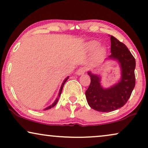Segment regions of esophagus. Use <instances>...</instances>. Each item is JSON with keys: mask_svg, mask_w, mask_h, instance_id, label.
I'll return each instance as SVG.
<instances>
[{"mask_svg": "<svg viewBox=\"0 0 148 148\" xmlns=\"http://www.w3.org/2000/svg\"><path fill=\"white\" fill-rule=\"evenodd\" d=\"M86 67H80V68L76 71V74L78 75H83L84 73L86 72Z\"/></svg>", "mask_w": 148, "mask_h": 148, "instance_id": "obj_1", "label": "esophagus"}]
</instances>
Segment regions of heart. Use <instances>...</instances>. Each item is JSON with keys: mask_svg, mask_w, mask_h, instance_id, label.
Listing matches in <instances>:
<instances>
[{"mask_svg": "<svg viewBox=\"0 0 148 148\" xmlns=\"http://www.w3.org/2000/svg\"><path fill=\"white\" fill-rule=\"evenodd\" d=\"M99 42L97 41H89L86 45L87 49L90 51H93L95 50V57L96 59H100L103 58L106 53V49L104 47H99Z\"/></svg>", "mask_w": 148, "mask_h": 148, "instance_id": "heart-1", "label": "heart"}]
</instances>
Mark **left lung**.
Instances as JSON below:
<instances>
[{"label": "left lung", "instance_id": "1", "mask_svg": "<svg viewBox=\"0 0 148 148\" xmlns=\"http://www.w3.org/2000/svg\"><path fill=\"white\" fill-rule=\"evenodd\" d=\"M111 52L107 59L118 61L121 69V78L118 83L108 88L101 84V77L88 71L90 84L86 97L92 109L101 112H110L123 107L128 101L135 86V59L123 43L111 36Z\"/></svg>", "mask_w": 148, "mask_h": 148}]
</instances>
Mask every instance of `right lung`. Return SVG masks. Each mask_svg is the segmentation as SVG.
I'll use <instances>...</instances> for the list:
<instances>
[{"instance_id": "add662e5", "label": "right lung", "mask_w": 148, "mask_h": 148, "mask_svg": "<svg viewBox=\"0 0 148 148\" xmlns=\"http://www.w3.org/2000/svg\"><path fill=\"white\" fill-rule=\"evenodd\" d=\"M69 77H67L64 80V81H63V82H62V85H61V87H60V91H59V93H58V97L56 98V99L55 100V101L54 102H53L52 104H51L50 106H49L48 107H47V108H45V109H44V110H47V109H51V107H54L57 104V103H58V99H59V97H60V95H61V93H62V88H63V86H64V84H65V82H66V81H67V79H69Z\"/></svg>"}]
</instances>
